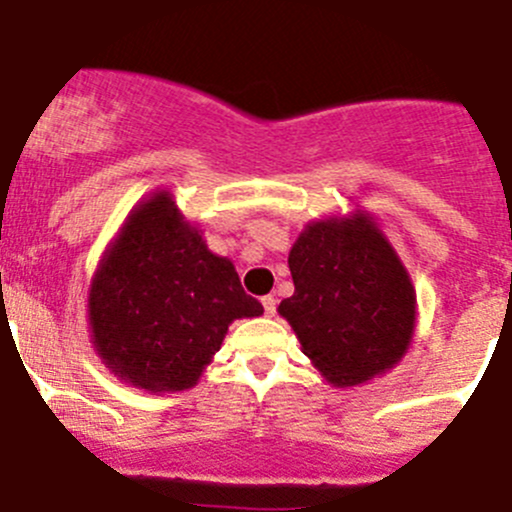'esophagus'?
<instances>
[{
	"mask_svg": "<svg viewBox=\"0 0 512 512\" xmlns=\"http://www.w3.org/2000/svg\"><path fill=\"white\" fill-rule=\"evenodd\" d=\"M262 307H265V315H267V317L275 315V310H277L275 295H265V297H262Z\"/></svg>",
	"mask_w": 512,
	"mask_h": 512,
	"instance_id": "esophagus-1",
	"label": "esophagus"
}]
</instances>
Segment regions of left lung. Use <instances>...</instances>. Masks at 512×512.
Wrapping results in <instances>:
<instances>
[{
	"instance_id": "left-lung-1",
	"label": "left lung",
	"mask_w": 512,
	"mask_h": 512,
	"mask_svg": "<svg viewBox=\"0 0 512 512\" xmlns=\"http://www.w3.org/2000/svg\"><path fill=\"white\" fill-rule=\"evenodd\" d=\"M287 265L295 292L277 312L330 385L352 388L403 360L415 335L418 297L370 212L307 222Z\"/></svg>"
}]
</instances>
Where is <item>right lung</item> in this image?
I'll use <instances>...</instances> for the list:
<instances>
[{
	"mask_svg": "<svg viewBox=\"0 0 512 512\" xmlns=\"http://www.w3.org/2000/svg\"><path fill=\"white\" fill-rule=\"evenodd\" d=\"M235 265L207 247L170 190L137 202L92 275L87 320L117 380L165 395L195 388L227 327L260 317Z\"/></svg>",
	"mask_w": 512,
	"mask_h": 512,
	"instance_id": "obj_1",
	"label": "right lung"
}]
</instances>
